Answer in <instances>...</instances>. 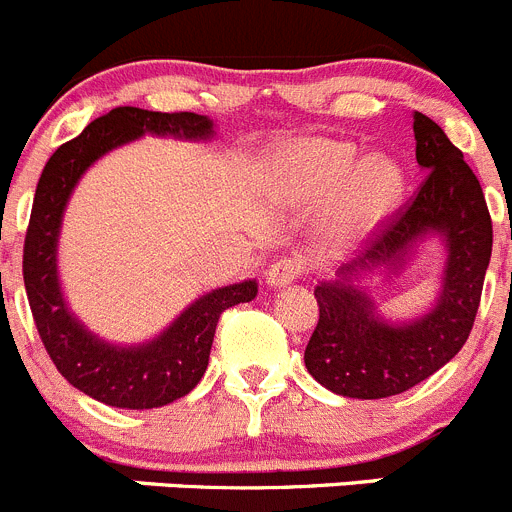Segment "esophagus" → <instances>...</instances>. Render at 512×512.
<instances>
[{
    "label": "esophagus",
    "instance_id": "esophagus-1",
    "mask_svg": "<svg viewBox=\"0 0 512 512\" xmlns=\"http://www.w3.org/2000/svg\"><path fill=\"white\" fill-rule=\"evenodd\" d=\"M304 261L299 259H279L274 261V264L269 266V271H266V284L269 287H287V284H292L297 276L304 274Z\"/></svg>",
    "mask_w": 512,
    "mask_h": 512
}]
</instances>
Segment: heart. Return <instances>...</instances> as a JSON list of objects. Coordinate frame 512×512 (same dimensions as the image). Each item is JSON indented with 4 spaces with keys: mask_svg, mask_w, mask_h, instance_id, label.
<instances>
[{
    "mask_svg": "<svg viewBox=\"0 0 512 512\" xmlns=\"http://www.w3.org/2000/svg\"><path fill=\"white\" fill-rule=\"evenodd\" d=\"M401 164L386 154L365 157L350 139L307 137L276 149L266 167L271 198L314 208L335 197L325 228L330 236L355 241L383 223L401 200Z\"/></svg>",
    "mask_w": 512,
    "mask_h": 512,
    "instance_id": "1",
    "label": "heart"
}]
</instances>
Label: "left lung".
<instances>
[{"label":"left lung","instance_id":"1","mask_svg":"<svg viewBox=\"0 0 512 512\" xmlns=\"http://www.w3.org/2000/svg\"><path fill=\"white\" fill-rule=\"evenodd\" d=\"M416 162L426 172L419 192L391 215L378 238L335 281L314 287L320 322L304 350L314 381L348 398H388L409 391L447 365L470 337L492 253V220L480 180L442 126L414 111ZM426 235L448 248L438 304L411 323L393 326L359 281L378 268L395 270Z\"/></svg>","mask_w":512,"mask_h":512}]
</instances>
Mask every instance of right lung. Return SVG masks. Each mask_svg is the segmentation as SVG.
Listing matches in <instances>:
<instances>
[{
  "label": "right lung",
  "instance_id": "right-lung-1",
  "mask_svg": "<svg viewBox=\"0 0 512 512\" xmlns=\"http://www.w3.org/2000/svg\"><path fill=\"white\" fill-rule=\"evenodd\" d=\"M144 134L200 142L213 137V121L190 111L162 114L134 106H119L91 121L78 137L55 149L45 164L22 251L27 299L50 360L70 386L116 409H157L190 393L208 368L220 314L251 302L259 292L253 279L213 289L195 299L154 340L131 348L111 345L75 320L58 279V236L65 205L96 159Z\"/></svg>",
  "mask_w": 512,
  "mask_h": 512
}]
</instances>
